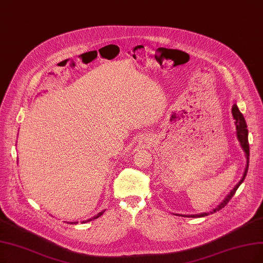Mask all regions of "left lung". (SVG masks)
<instances>
[{
  "label": "left lung",
  "mask_w": 263,
  "mask_h": 263,
  "mask_svg": "<svg viewBox=\"0 0 263 263\" xmlns=\"http://www.w3.org/2000/svg\"><path fill=\"white\" fill-rule=\"evenodd\" d=\"M232 115H233V118H234V120H235L237 140H238V142H239V144H240V146H241L242 151L245 152V155H246V159H247V161H246V167H245L244 174H242V177H241V179L239 180V182L234 186V189H233V190L228 194V195L226 196V198L223 199L215 209H213L212 211H210L211 213L217 212V211L221 210L226 205H228V202L230 201V199H231L233 196H234V194H235L236 190L239 187V185L242 183V181L245 180L247 171H248V166H249V144H248V130H247V124H246L244 116H242V114L239 111V109H238V107H237L236 104H234V106H233V108H232ZM208 215H209L208 212H202V213H199V215H186V216L180 215V216H182V217H187V218H200V217H206V216H208ZM177 216H179V215H177Z\"/></svg>",
  "instance_id": "left-lung-1"
}]
</instances>
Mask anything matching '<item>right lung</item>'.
Segmentation results:
<instances>
[{"instance_id": "right-lung-1", "label": "right lung", "mask_w": 263, "mask_h": 263, "mask_svg": "<svg viewBox=\"0 0 263 263\" xmlns=\"http://www.w3.org/2000/svg\"><path fill=\"white\" fill-rule=\"evenodd\" d=\"M105 212V210H103V211H101V212H99V213H97V215L96 216H94V217H92V218H90V219H87V220H85V221H83L82 223H86V222H90V221H92V220H94V219H97V218H100L102 215H103V213ZM71 223V224H73V223H74V224H76V223H78V222H70Z\"/></svg>"}]
</instances>
